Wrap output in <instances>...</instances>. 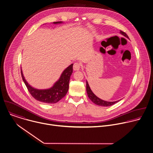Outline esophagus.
Segmentation results:
<instances>
[{
    "label": "esophagus",
    "mask_w": 153,
    "mask_h": 153,
    "mask_svg": "<svg viewBox=\"0 0 153 153\" xmlns=\"http://www.w3.org/2000/svg\"><path fill=\"white\" fill-rule=\"evenodd\" d=\"M80 66H81V65H80V63L75 62L74 64V65H73V70H75V71L79 70L80 69Z\"/></svg>",
    "instance_id": "34e87169"
}]
</instances>
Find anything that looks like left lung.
Instances as JSON below:
<instances>
[{"instance_id": "left-lung-1", "label": "left lung", "mask_w": 153, "mask_h": 153, "mask_svg": "<svg viewBox=\"0 0 153 153\" xmlns=\"http://www.w3.org/2000/svg\"><path fill=\"white\" fill-rule=\"evenodd\" d=\"M120 33L122 35H123L124 36L126 37L127 38H129L128 36L124 31H122L120 30ZM86 91H87V94H88V96L89 98L94 104H95L98 105H101V106H104V107H108V106H111V105L117 103L118 101H113V102H108V101H105L100 99L92 92V91H91V89L89 86V84L87 82H86Z\"/></svg>"}]
</instances>
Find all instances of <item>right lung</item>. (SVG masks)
<instances>
[{
  "mask_svg": "<svg viewBox=\"0 0 153 153\" xmlns=\"http://www.w3.org/2000/svg\"><path fill=\"white\" fill-rule=\"evenodd\" d=\"M61 21L53 22V24L61 23ZM73 65L71 64L62 73L59 79L50 89L39 90L31 87L25 80L21 70L22 80L31 95L36 100L47 104H53L58 102L67 94L69 88V81L73 73Z\"/></svg>",
  "mask_w": 153,
  "mask_h": 153,
  "instance_id": "right-lung-1",
  "label": "right lung"
}]
</instances>
